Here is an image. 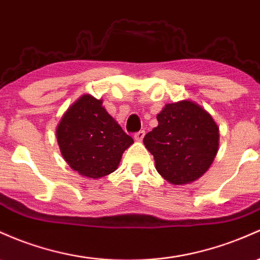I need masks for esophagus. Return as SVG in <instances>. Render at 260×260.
Returning <instances> with one entry per match:
<instances>
[{
	"mask_svg": "<svg viewBox=\"0 0 260 260\" xmlns=\"http://www.w3.org/2000/svg\"><path fill=\"white\" fill-rule=\"evenodd\" d=\"M144 135H145V132H144V131H139V132L135 133V136H133V137H135V139H136V141L141 142L142 139L144 138Z\"/></svg>",
	"mask_w": 260,
	"mask_h": 260,
	"instance_id": "1",
	"label": "esophagus"
}]
</instances>
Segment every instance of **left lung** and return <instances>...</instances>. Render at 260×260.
I'll return each instance as SVG.
<instances>
[{"label":"left lung","instance_id":"left-lung-1","mask_svg":"<svg viewBox=\"0 0 260 260\" xmlns=\"http://www.w3.org/2000/svg\"><path fill=\"white\" fill-rule=\"evenodd\" d=\"M158 127L143 143L153 154L158 173L174 185L198 180L212 164L218 149V127L195 102L168 104L156 116Z\"/></svg>","mask_w":260,"mask_h":260}]
</instances>
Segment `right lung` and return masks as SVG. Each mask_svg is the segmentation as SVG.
<instances>
[{
    "label": "right lung",
    "mask_w": 260,
    "mask_h": 260,
    "mask_svg": "<svg viewBox=\"0 0 260 260\" xmlns=\"http://www.w3.org/2000/svg\"><path fill=\"white\" fill-rule=\"evenodd\" d=\"M61 154L75 172L91 179L113 173L133 138L91 95L81 96L56 128Z\"/></svg>",
    "instance_id": "add662e5"
}]
</instances>
